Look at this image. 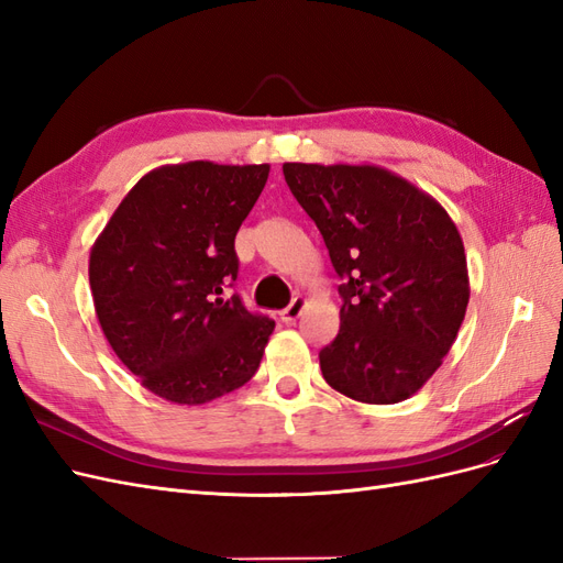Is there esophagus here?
Wrapping results in <instances>:
<instances>
[{"label": "esophagus", "mask_w": 563, "mask_h": 563, "mask_svg": "<svg viewBox=\"0 0 563 563\" xmlns=\"http://www.w3.org/2000/svg\"><path fill=\"white\" fill-rule=\"evenodd\" d=\"M305 305H308V300L300 298V296H296V298L291 300V305H288V308H284V310L279 312V319H282L284 323H294V321L302 314Z\"/></svg>", "instance_id": "esophagus-1"}]
</instances>
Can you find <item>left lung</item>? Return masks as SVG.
I'll use <instances>...</instances> for the list:
<instances>
[{"label":"left lung","instance_id":"obj_1","mask_svg":"<svg viewBox=\"0 0 563 563\" xmlns=\"http://www.w3.org/2000/svg\"><path fill=\"white\" fill-rule=\"evenodd\" d=\"M333 269L340 331L319 366L340 395L404 401L444 362L470 302L465 246L451 216L413 183L373 164H284Z\"/></svg>","mask_w":563,"mask_h":563}]
</instances>
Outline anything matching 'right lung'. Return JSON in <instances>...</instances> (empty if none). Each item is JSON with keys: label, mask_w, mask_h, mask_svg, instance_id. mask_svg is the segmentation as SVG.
<instances>
[{"label": "right lung", "mask_w": 563, "mask_h": 563, "mask_svg": "<svg viewBox=\"0 0 563 563\" xmlns=\"http://www.w3.org/2000/svg\"><path fill=\"white\" fill-rule=\"evenodd\" d=\"M269 164H166L122 199L89 258L100 329L157 397L199 406L246 385L275 331L240 296L234 236Z\"/></svg>", "instance_id": "right-lung-1"}]
</instances>
